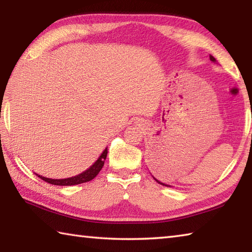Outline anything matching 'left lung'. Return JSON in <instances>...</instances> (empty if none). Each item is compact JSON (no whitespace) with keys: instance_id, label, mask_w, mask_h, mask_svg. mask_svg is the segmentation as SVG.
<instances>
[{"instance_id":"left-lung-1","label":"left lung","mask_w":252,"mask_h":252,"mask_svg":"<svg viewBox=\"0 0 252 252\" xmlns=\"http://www.w3.org/2000/svg\"><path fill=\"white\" fill-rule=\"evenodd\" d=\"M210 60H211V61H212V62H216V59H215V58H213V57H212V55H210ZM153 178H155V177H153ZM155 180H156V181H157L158 183H160V185H162V186H165V187H170V186H168V185H165V183H162V182H160L159 180H157V179H156V178H155Z\"/></svg>"}]
</instances>
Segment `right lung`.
I'll use <instances>...</instances> for the list:
<instances>
[{
    "label": "right lung",
    "mask_w": 252,
    "mask_h": 252,
    "mask_svg": "<svg viewBox=\"0 0 252 252\" xmlns=\"http://www.w3.org/2000/svg\"><path fill=\"white\" fill-rule=\"evenodd\" d=\"M106 155H108V148L104 149V151L102 152V155L99 157V159H97L90 168L75 177H71V178H66V179H50V178L39 176V174H36V176L40 179H42V180H44L45 182H49V183H51V185H54V186L80 185V183L91 181L92 179H94L96 177V174L101 171L102 167H103L104 161L106 159Z\"/></svg>",
    "instance_id": "1"
}]
</instances>
